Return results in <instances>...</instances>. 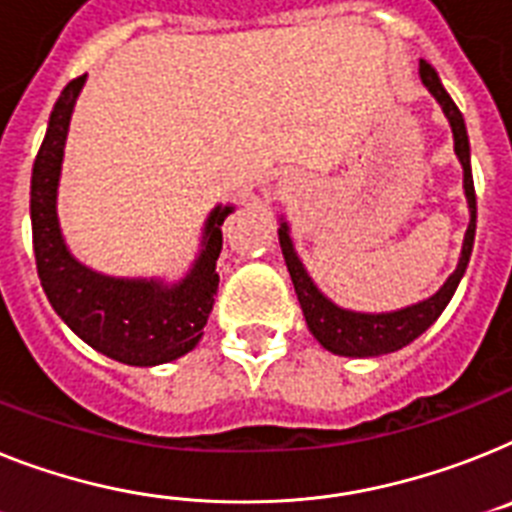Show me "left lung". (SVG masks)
Returning a JSON list of instances; mask_svg holds the SVG:
<instances>
[{"mask_svg": "<svg viewBox=\"0 0 512 512\" xmlns=\"http://www.w3.org/2000/svg\"><path fill=\"white\" fill-rule=\"evenodd\" d=\"M419 75H422V83L427 85L429 93L440 101L442 111H445V117H448L450 127H453L455 153H458V158H461L463 163V190H466L468 208H471V221H468L466 239H463L461 263H458L453 276L445 281V286H442L435 296L424 299V302L411 304V307L398 309V312H388V315H362V312H349V309L336 307V304L328 302V299L317 291L315 283L309 281L304 265L299 263L294 247H291L289 226L281 223L278 236H281L283 260H286V268H289L291 281H294L296 299L302 304L304 320H307L312 336H315L325 349L333 351V354L380 356L403 349V346H409L411 341H416V338L422 336L424 330L442 315V309L448 307L455 289H458V283H461L463 273H466L471 249H474L476 192L474 176H471V153H468L466 122H463V114L458 111L453 98L448 96V90L442 88L435 67L422 59V62H419Z\"/></svg>", "mask_w": 512, "mask_h": 512, "instance_id": "8db88e82", "label": "left lung"}]
</instances>
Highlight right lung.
Segmentation results:
<instances>
[{
	"label": "right lung",
	"instance_id": "obj_1",
	"mask_svg": "<svg viewBox=\"0 0 512 512\" xmlns=\"http://www.w3.org/2000/svg\"><path fill=\"white\" fill-rule=\"evenodd\" d=\"M80 75L67 83L54 103L44 143L30 176V223L33 252L41 286L77 336L101 354L132 364L153 367L184 356L203 338L218 291L221 223L231 208H216L205 223V249L182 283L161 286L156 281H119L98 276L72 260L59 234L57 184L72 106L83 88Z\"/></svg>",
	"mask_w": 512,
	"mask_h": 512
}]
</instances>
